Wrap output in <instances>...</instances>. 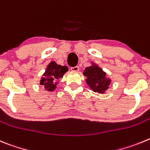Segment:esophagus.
Here are the masks:
<instances>
[{
	"label": "esophagus",
	"instance_id": "1",
	"mask_svg": "<svg viewBox=\"0 0 150 150\" xmlns=\"http://www.w3.org/2000/svg\"><path fill=\"white\" fill-rule=\"evenodd\" d=\"M71 70L73 71V72H78V70H79V67L78 66H75L74 67H71Z\"/></svg>",
	"mask_w": 150,
	"mask_h": 150
}]
</instances>
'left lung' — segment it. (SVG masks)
<instances>
[{"label":"left lung","instance_id":"obj_1","mask_svg":"<svg viewBox=\"0 0 150 150\" xmlns=\"http://www.w3.org/2000/svg\"><path fill=\"white\" fill-rule=\"evenodd\" d=\"M83 75L87 78L86 81L94 92L103 93L108 88L110 80L107 78L106 74L102 71V69L97 66L93 65L87 67L85 69Z\"/></svg>","mask_w":150,"mask_h":150}]
</instances>
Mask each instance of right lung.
Returning a JSON list of instances; mask_svg holds the SVG:
<instances>
[{
  "label": "right lung",
  "mask_w": 150,
  "mask_h": 150,
  "mask_svg": "<svg viewBox=\"0 0 150 150\" xmlns=\"http://www.w3.org/2000/svg\"><path fill=\"white\" fill-rule=\"evenodd\" d=\"M67 71L68 68L66 66L62 67L57 65L55 62H51L40 81V84L44 86L46 90L53 91L56 88L57 83H58L57 81L61 78Z\"/></svg>",
  "instance_id": "1"
}]
</instances>
